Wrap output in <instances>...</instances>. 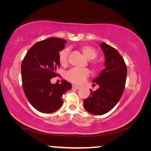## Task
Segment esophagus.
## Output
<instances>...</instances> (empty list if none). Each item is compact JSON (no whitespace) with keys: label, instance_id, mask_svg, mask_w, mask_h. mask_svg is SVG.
Masks as SVG:
<instances>
[{"label":"esophagus","instance_id":"34e87169","mask_svg":"<svg viewBox=\"0 0 151 151\" xmlns=\"http://www.w3.org/2000/svg\"><path fill=\"white\" fill-rule=\"evenodd\" d=\"M79 88V86H76V85H72V89H76V90H77V89H78Z\"/></svg>","mask_w":151,"mask_h":151}]
</instances>
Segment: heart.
Returning a JSON list of instances; mask_svg holds the SVG:
<instances>
[{"label": "heart", "mask_w": 151, "mask_h": 151, "mask_svg": "<svg viewBox=\"0 0 151 151\" xmlns=\"http://www.w3.org/2000/svg\"><path fill=\"white\" fill-rule=\"evenodd\" d=\"M81 50L84 55L89 60H93L98 56L97 51L93 47L88 45L81 47ZM69 50L68 48H63L58 52V60L62 66H66L68 64V57ZM91 65L94 70H98L99 65L95 62H93ZM90 75V72L86 68H74L69 70L65 74V78L67 81L76 85H81L85 81L86 78Z\"/></svg>", "instance_id": "1"}]
</instances>
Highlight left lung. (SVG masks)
Here are the masks:
<instances>
[{"label":"left lung","instance_id":"1","mask_svg":"<svg viewBox=\"0 0 151 151\" xmlns=\"http://www.w3.org/2000/svg\"><path fill=\"white\" fill-rule=\"evenodd\" d=\"M100 46L105 56V68L93 81L99 88L90 89V96L83 101L85 109L94 115L105 114L116 105L123 94L127 75V65L118 50L105 42Z\"/></svg>","mask_w":151,"mask_h":151}]
</instances>
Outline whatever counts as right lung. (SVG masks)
<instances>
[{"mask_svg": "<svg viewBox=\"0 0 151 151\" xmlns=\"http://www.w3.org/2000/svg\"><path fill=\"white\" fill-rule=\"evenodd\" d=\"M66 40L49 38L39 41L28 50L21 65L22 88L25 96L35 109L52 113L63 103V95L72 85L65 80L52 84L50 79L58 76V52L65 48Z\"/></svg>", "mask_w": 151, "mask_h": 151, "instance_id": "add662e5", "label": "right lung"}]
</instances>
